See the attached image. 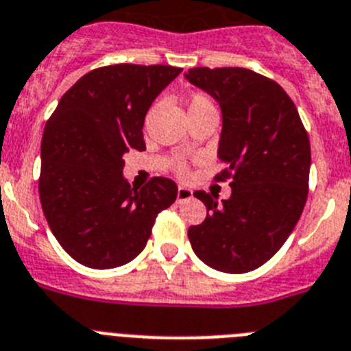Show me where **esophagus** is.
Returning a JSON list of instances; mask_svg holds the SVG:
<instances>
[{
    "mask_svg": "<svg viewBox=\"0 0 351 351\" xmlns=\"http://www.w3.org/2000/svg\"><path fill=\"white\" fill-rule=\"evenodd\" d=\"M193 197V191L190 188H184V186H179L178 188V202H182V200H188Z\"/></svg>",
    "mask_w": 351,
    "mask_h": 351,
    "instance_id": "34e87169",
    "label": "esophagus"
}]
</instances>
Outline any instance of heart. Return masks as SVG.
<instances>
[{
	"mask_svg": "<svg viewBox=\"0 0 351 351\" xmlns=\"http://www.w3.org/2000/svg\"><path fill=\"white\" fill-rule=\"evenodd\" d=\"M206 108H215V104H213L211 99L206 94H202V92L193 94L190 97V101H188V113L197 112V110H206ZM172 169L173 172L178 173V176H181V178H186L188 176V163L186 160H182V158H178V160L173 161Z\"/></svg>",
	"mask_w": 351,
	"mask_h": 351,
	"instance_id": "obj_1",
	"label": "heart"
}]
</instances>
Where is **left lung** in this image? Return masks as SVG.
<instances>
[{
	"mask_svg": "<svg viewBox=\"0 0 351 351\" xmlns=\"http://www.w3.org/2000/svg\"><path fill=\"white\" fill-rule=\"evenodd\" d=\"M186 80L221 108L218 158L230 197L195 191L208 215L188 229L193 252L211 268L247 274L277 254L309 193L311 143L291 97L269 77L241 67H195Z\"/></svg>",
	"mask_w": 351,
	"mask_h": 351,
	"instance_id": "1",
	"label": "left lung"
}]
</instances>
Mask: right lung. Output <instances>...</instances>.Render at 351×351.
I'll return each instance as SVG.
<instances>
[{"instance_id":"1","label":"right lung","mask_w":351,"mask_h":351,"mask_svg":"<svg viewBox=\"0 0 351 351\" xmlns=\"http://www.w3.org/2000/svg\"><path fill=\"white\" fill-rule=\"evenodd\" d=\"M182 69L117 64L80 77L49 117L40 145L38 195L49 229L80 265L117 268L138 256L156 217L173 204L176 182L152 178L134 188L122 156L145 151L152 101Z\"/></svg>"}]
</instances>
